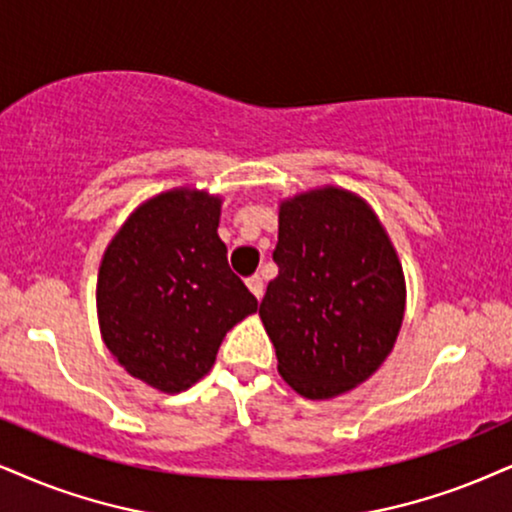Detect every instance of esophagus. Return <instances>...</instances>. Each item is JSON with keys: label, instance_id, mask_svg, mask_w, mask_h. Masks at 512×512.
Listing matches in <instances>:
<instances>
[{"label": "esophagus", "instance_id": "1", "mask_svg": "<svg viewBox=\"0 0 512 512\" xmlns=\"http://www.w3.org/2000/svg\"><path fill=\"white\" fill-rule=\"evenodd\" d=\"M248 288H250V293L257 297V300H262V295H264V281H262V276L260 274H255V276H250L248 281Z\"/></svg>", "mask_w": 512, "mask_h": 512}]
</instances>
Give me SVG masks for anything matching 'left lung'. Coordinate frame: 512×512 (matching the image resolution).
Segmentation results:
<instances>
[{"mask_svg":"<svg viewBox=\"0 0 512 512\" xmlns=\"http://www.w3.org/2000/svg\"><path fill=\"white\" fill-rule=\"evenodd\" d=\"M274 262L260 319L281 378L307 399L366 383L406 309L404 269L371 205L333 184L283 198Z\"/></svg>","mask_w":512,"mask_h":512,"instance_id":"8db88e82","label":"left lung"}]
</instances>
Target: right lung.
<instances>
[{"label": "right lung", "mask_w": 512, "mask_h": 512, "mask_svg": "<svg viewBox=\"0 0 512 512\" xmlns=\"http://www.w3.org/2000/svg\"><path fill=\"white\" fill-rule=\"evenodd\" d=\"M219 217V193L177 186L144 200L101 257V338L132 378L163 394L208 375L224 335L257 312L226 262Z\"/></svg>", "instance_id": "1"}]
</instances>
